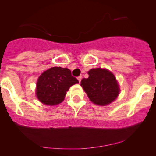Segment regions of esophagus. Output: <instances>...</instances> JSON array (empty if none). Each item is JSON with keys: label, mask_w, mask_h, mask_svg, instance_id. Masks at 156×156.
Segmentation results:
<instances>
[{"label": "esophagus", "mask_w": 156, "mask_h": 156, "mask_svg": "<svg viewBox=\"0 0 156 156\" xmlns=\"http://www.w3.org/2000/svg\"><path fill=\"white\" fill-rule=\"evenodd\" d=\"M81 79H82V77H81V76H78V81H79V82H81Z\"/></svg>", "instance_id": "34e87169"}]
</instances>
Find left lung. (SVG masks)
Returning a JSON list of instances; mask_svg holds the SVG:
<instances>
[{"instance_id": "8db88e82", "label": "left lung", "mask_w": 156, "mask_h": 156, "mask_svg": "<svg viewBox=\"0 0 156 156\" xmlns=\"http://www.w3.org/2000/svg\"><path fill=\"white\" fill-rule=\"evenodd\" d=\"M88 75L87 78L81 80V85L93 103L105 106L117 98L119 87L111 72L103 69H92Z\"/></svg>"}]
</instances>
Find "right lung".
<instances>
[{
  "instance_id": "right-lung-1",
  "label": "right lung",
  "mask_w": 156,
  "mask_h": 156,
  "mask_svg": "<svg viewBox=\"0 0 156 156\" xmlns=\"http://www.w3.org/2000/svg\"><path fill=\"white\" fill-rule=\"evenodd\" d=\"M77 83L78 79L72 76L69 69L53 67L37 79L36 95L44 104L55 106L63 101L66 91Z\"/></svg>"
}]
</instances>
